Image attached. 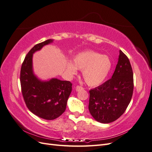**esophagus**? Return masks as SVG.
Wrapping results in <instances>:
<instances>
[{"label": "esophagus", "instance_id": "1", "mask_svg": "<svg viewBox=\"0 0 152 152\" xmlns=\"http://www.w3.org/2000/svg\"><path fill=\"white\" fill-rule=\"evenodd\" d=\"M75 89H76V91H81V90H83V89H84V87H82V86H77L76 87Z\"/></svg>", "mask_w": 152, "mask_h": 152}]
</instances>
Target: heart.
<instances>
[{
	"instance_id": "1",
	"label": "heart",
	"mask_w": 152,
	"mask_h": 152,
	"mask_svg": "<svg viewBox=\"0 0 152 152\" xmlns=\"http://www.w3.org/2000/svg\"><path fill=\"white\" fill-rule=\"evenodd\" d=\"M112 66L108 56L102 55L93 50L78 53L73 58V63L68 62L67 71L70 75H75L77 69L82 70V77L89 86L102 84L108 75Z\"/></svg>"
}]
</instances>
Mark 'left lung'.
I'll return each mask as SVG.
<instances>
[{
  "mask_svg": "<svg viewBox=\"0 0 152 152\" xmlns=\"http://www.w3.org/2000/svg\"><path fill=\"white\" fill-rule=\"evenodd\" d=\"M133 72L129 60L120 50L115 70L110 79L89 91V110L96 121L108 124L125 112L132 96Z\"/></svg>",
  "mask_w": 152,
  "mask_h": 152,
  "instance_id": "left-lung-1",
  "label": "left lung"
}]
</instances>
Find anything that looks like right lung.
Returning <instances> with one entry per match:
<instances>
[{"instance_id":"add662e5","label":"right lung","mask_w":152,"mask_h":152,"mask_svg":"<svg viewBox=\"0 0 152 152\" xmlns=\"http://www.w3.org/2000/svg\"><path fill=\"white\" fill-rule=\"evenodd\" d=\"M53 42V39H48L34 45L23 62L20 72L21 92L27 108L35 115L45 120H54L65 111L72 90L70 81L56 78L42 81L34 73L33 54Z\"/></svg>"}]
</instances>
